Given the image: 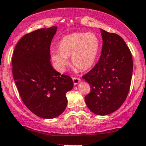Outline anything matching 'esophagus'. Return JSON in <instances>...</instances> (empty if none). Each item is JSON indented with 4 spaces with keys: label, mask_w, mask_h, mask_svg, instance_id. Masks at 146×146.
I'll use <instances>...</instances> for the list:
<instances>
[{
    "label": "esophagus",
    "mask_w": 146,
    "mask_h": 146,
    "mask_svg": "<svg viewBox=\"0 0 146 146\" xmlns=\"http://www.w3.org/2000/svg\"><path fill=\"white\" fill-rule=\"evenodd\" d=\"M72 80H73L74 84L75 85H77V84H78V83H79V82L80 81V78H76V77H73Z\"/></svg>",
    "instance_id": "1"
}]
</instances>
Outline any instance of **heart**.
<instances>
[{
  "instance_id": "1",
  "label": "heart",
  "mask_w": 146,
  "mask_h": 146,
  "mask_svg": "<svg viewBox=\"0 0 146 146\" xmlns=\"http://www.w3.org/2000/svg\"><path fill=\"white\" fill-rule=\"evenodd\" d=\"M100 48V39L94 33H74L61 39L59 51H52L51 57L60 72L65 70L70 56L75 68L85 71L95 63Z\"/></svg>"
}]
</instances>
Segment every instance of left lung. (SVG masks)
<instances>
[{
	"label": "left lung",
	"instance_id": "1",
	"mask_svg": "<svg viewBox=\"0 0 146 146\" xmlns=\"http://www.w3.org/2000/svg\"><path fill=\"white\" fill-rule=\"evenodd\" d=\"M103 44L97 64L83 78L90 85L85 101L98 115L112 113L122 105L131 87L133 62L131 50L119 35L100 29Z\"/></svg>",
	"mask_w": 146,
	"mask_h": 146
}]
</instances>
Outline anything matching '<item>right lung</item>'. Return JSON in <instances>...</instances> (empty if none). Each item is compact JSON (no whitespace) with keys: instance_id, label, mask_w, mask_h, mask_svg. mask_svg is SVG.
<instances>
[{"instance_id":"obj_1","label":"right lung","mask_w":146,"mask_h":146,"mask_svg":"<svg viewBox=\"0 0 146 146\" xmlns=\"http://www.w3.org/2000/svg\"><path fill=\"white\" fill-rule=\"evenodd\" d=\"M56 27L26 34L15 46L12 72L26 107L38 117L52 119L65 111L66 94L73 88L72 78L61 74L51 65L50 48Z\"/></svg>"}]
</instances>
